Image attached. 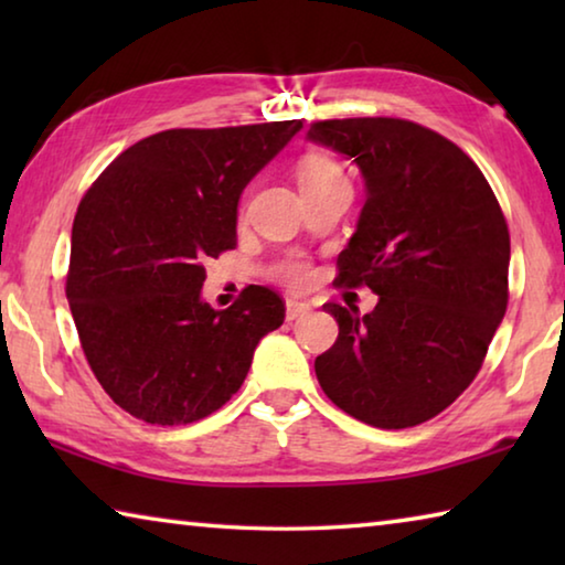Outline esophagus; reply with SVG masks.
Segmentation results:
<instances>
[{"instance_id":"34e87169","label":"esophagus","mask_w":565,"mask_h":565,"mask_svg":"<svg viewBox=\"0 0 565 565\" xmlns=\"http://www.w3.org/2000/svg\"><path fill=\"white\" fill-rule=\"evenodd\" d=\"M309 309H311V306H309V303H306V301L286 299V319H289V321H294V319H299V317H303V313H309Z\"/></svg>"}]
</instances>
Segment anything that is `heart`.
<instances>
[{
	"label": "heart",
	"instance_id": "heart-1",
	"mask_svg": "<svg viewBox=\"0 0 565 565\" xmlns=\"http://www.w3.org/2000/svg\"><path fill=\"white\" fill-rule=\"evenodd\" d=\"M296 179H299L301 194H311V191L321 189H333V186H347V177H343V169L339 161H333L327 154H303L296 164ZM281 284L291 286V289H301L311 281V266L303 259H284L274 266L271 271Z\"/></svg>",
	"mask_w": 565,
	"mask_h": 565
}]
</instances>
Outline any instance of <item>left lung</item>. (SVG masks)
<instances>
[{"instance_id":"obj_1","label":"left lung","mask_w":565,"mask_h":565,"mask_svg":"<svg viewBox=\"0 0 565 565\" xmlns=\"http://www.w3.org/2000/svg\"><path fill=\"white\" fill-rule=\"evenodd\" d=\"M306 139L349 157L366 184L339 286L366 284L374 311L323 303L339 339L317 356L333 404L376 428H408L463 394L509 306L511 236L489 181L454 141L391 117L313 121Z\"/></svg>"}]
</instances>
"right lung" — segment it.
I'll use <instances>...</instances> for the list:
<instances>
[{
    "instance_id": "right-lung-1",
    "label": "right lung",
    "mask_w": 565,
    "mask_h": 565,
    "mask_svg": "<svg viewBox=\"0 0 565 565\" xmlns=\"http://www.w3.org/2000/svg\"><path fill=\"white\" fill-rule=\"evenodd\" d=\"M299 129L291 119L151 134L84 194L66 299L94 376L134 418L186 426L214 414L284 323L266 286H246L224 311L202 286L204 262L236 246L242 191Z\"/></svg>"
}]
</instances>
